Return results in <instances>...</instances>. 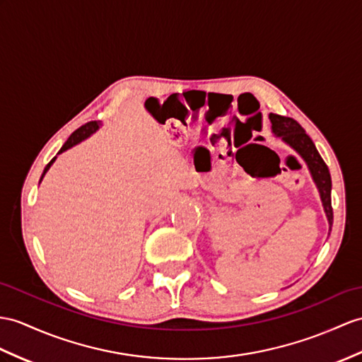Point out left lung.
<instances>
[{"label": "left lung", "mask_w": 362, "mask_h": 362, "mask_svg": "<svg viewBox=\"0 0 362 362\" xmlns=\"http://www.w3.org/2000/svg\"><path fill=\"white\" fill-rule=\"evenodd\" d=\"M272 122V132L276 136H281L286 144H288L293 151L305 161L308 170L312 173V178L318 187L320 197L324 206L325 216L329 221V232L333 224V209H332V178L327 164L324 163L321 155L316 151L313 141L305 134V130L299 126V122L293 118L281 117L276 113L269 115Z\"/></svg>", "instance_id": "left-lung-1"}]
</instances>
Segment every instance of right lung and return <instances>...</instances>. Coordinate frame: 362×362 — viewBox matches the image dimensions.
Here are the masks:
<instances>
[{"label": "right lung", "instance_id": "add662e5", "mask_svg": "<svg viewBox=\"0 0 362 362\" xmlns=\"http://www.w3.org/2000/svg\"><path fill=\"white\" fill-rule=\"evenodd\" d=\"M101 126V122L100 121H90V122H87V124H84V126H81L79 129H76L72 135L69 136V139L66 141L64 143V146L61 147V151L58 152V153H63V152H66L67 148H70V147H74L75 144H78V143H81L83 139H86V138H89L92 134H95L96 130H98V127ZM57 160V156L54 158V160H52L47 165H46V169H44V172H42V176L46 175V172L50 169V165L54 164V161ZM42 176H41V180H42ZM40 180V181H41Z\"/></svg>", "mask_w": 362, "mask_h": 362}]
</instances>
